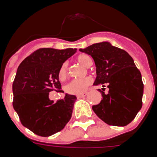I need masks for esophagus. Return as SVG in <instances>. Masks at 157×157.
<instances>
[{
    "label": "esophagus",
    "mask_w": 157,
    "mask_h": 157,
    "mask_svg": "<svg viewBox=\"0 0 157 157\" xmlns=\"http://www.w3.org/2000/svg\"><path fill=\"white\" fill-rule=\"evenodd\" d=\"M87 95V93H82V94H78L77 95V98H84Z\"/></svg>",
    "instance_id": "esophagus-1"
}]
</instances>
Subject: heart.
<instances>
[{"instance_id": "heart-1", "label": "heart", "mask_w": 157, "mask_h": 157, "mask_svg": "<svg viewBox=\"0 0 157 157\" xmlns=\"http://www.w3.org/2000/svg\"><path fill=\"white\" fill-rule=\"evenodd\" d=\"M78 63H81L86 67H90L92 65L93 60L91 57L86 54H81L77 57ZM67 75V63H63L59 70L58 76L59 79H64ZM92 80L90 78H86L83 79L71 80L65 86V90L67 93L71 94H79L85 92L87 87L90 85Z\"/></svg>"}]
</instances>
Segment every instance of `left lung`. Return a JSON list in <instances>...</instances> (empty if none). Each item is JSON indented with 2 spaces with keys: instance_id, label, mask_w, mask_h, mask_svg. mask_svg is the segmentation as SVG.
<instances>
[{
  "instance_id": "1",
  "label": "left lung",
  "mask_w": 157,
  "mask_h": 157,
  "mask_svg": "<svg viewBox=\"0 0 157 157\" xmlns=\"http://www.w3.org/2000/svg\"><path fill=\"white\" fill-rule=\"evenodd\" d=\"M80 52L90 55L96 65L94 85L103 86V99L92 107L95 114L109 125L124 127L135 118L142 106L144 85L140 71L126 51L109 41L93 44ZM105 85L109 88L104 93Z\"/></svg>"
}]
</instances>
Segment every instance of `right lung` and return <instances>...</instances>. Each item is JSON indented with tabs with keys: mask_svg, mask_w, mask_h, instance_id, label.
<instances>
[{
	"mask_svg": "<svg viewBox=\"0 0 157 157\" xmlns=\"http://www.w3.org/2000/svg\"><path fill=\"white\" fill-rule=\"evenodd\" d=\"M77 48H44L27 56L19 64L12 84L13 108L23 126L41 137L59 132L71 120L76 98L66 94L56 103L51 91L59 90V70Z\"/></svg>",
	"mask_w": 157,
	"mask_h": 157,
	"instance_id": "add662e5",
	"label": "right lung"
}]
</instances>
